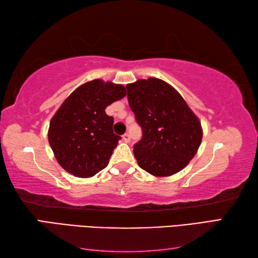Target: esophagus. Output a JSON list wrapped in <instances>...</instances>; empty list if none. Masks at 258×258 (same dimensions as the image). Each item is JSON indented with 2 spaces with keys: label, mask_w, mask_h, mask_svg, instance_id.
Listing matches in <instances>:
<instances>
[{
  "label": "esophagus",
  "mask_w": 258,
  "mask_h": 258,
  "mask_svg": "<svg viewBox=\"0 0 258 258\" xmlns=\"http://www.w3.org/2000/svg\"><path fill=\"white\" fill-rule=\"evenodd\" d=\"M123 140H124L125 143H130V141H131L130 134H128V133H125V134L123 135Z\"/></svg>",
  "instance_id": "34e87169"
}]
</instances>
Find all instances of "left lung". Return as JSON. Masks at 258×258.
I'll return each instance as SVG.
<instances>
[{
    "label": "left lung",
    "mask_w": 258,
    "mask_h": 258,
    "mask_svg": "<svg viewBox=\"0 0 258 258\" xmlns=\"http://www.w3.org/2000/svg\"><path fill=\"white\" fill-rule=\"evenodd\" d=\"M130 107L143 131L134 145L139 166L156 177L187 165L202 143L201 120L165 81L150 78L126 85Z\"/></svg>",
    "instance_id": "obj_1"
}]
</instances>
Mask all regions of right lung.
I'll list each match as a JSON object with an SVG mask.
<instances>
[{"instance_id":"1","label":"right lung","mask_w":258,"mask_h":258,"mask_svg":"<svg viewBox=\"0 0 258 258\" xmlns=\"http://www.w3.org/2000/svg\"><path fill=\"white\" fill-rule=\"evenodd\" d=\"M126 95L122 84L93 80L71 93L54 114L48 143L56 161L74 176L87 178L105 168L120 136L105 108Z\"/></svg>"}]
</instances>
